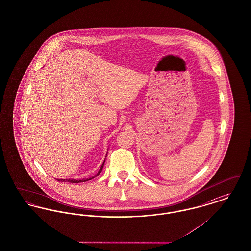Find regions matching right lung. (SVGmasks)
Segmentation results:
<instances>
[{"instance_id":"1","label":"right lung","mask_w":251,"mask_h":251,"mask_svg":"<svg viewBox=\"0 0 251 251\" xmlns=\"http://www.w3.org/2000/svg\"><path fill=\"white\" fill-rule=\"evenodd\" d=\"M107 153H108V152H107ZM106 156H107V154H106ZM104 163H105V159H104L103 163H102V165H101V167H100V171L98 172V174H97L96 176H94L93 177H90V178H83V179H78V180H76V179H72V178H69V179H57V180L59 181V182H69V183H80V182L88 181V180H91V179H93V178L98 176L101 173V171H102V169H103Z\"/></svg>"}]
</instances>
